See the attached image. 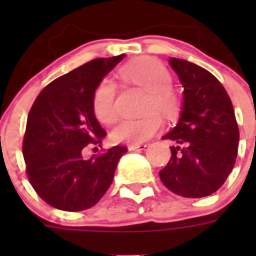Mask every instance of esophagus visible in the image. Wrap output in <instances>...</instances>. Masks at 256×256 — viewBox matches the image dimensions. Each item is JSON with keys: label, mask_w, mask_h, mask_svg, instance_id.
I'll use <instances>...</instances> for the list:
<instances>
[{"label": "esophagus", "mask_w": 256, "mask_h": 256, "mask_svg": "<svg viewBox=\"0 0 256 256\" xmlns=\"http://www.w3.org/2000/svg\"><path fill=\"white\" fill-rule=\"evenodd\" d=\"M146 148H148V144H128V148L130 152H142Z\"/></svg>", "instance_id": "1"}]
</instances>
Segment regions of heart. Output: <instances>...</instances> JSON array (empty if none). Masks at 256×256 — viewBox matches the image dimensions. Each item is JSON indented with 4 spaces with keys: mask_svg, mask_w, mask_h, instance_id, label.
<instances>
[{
    "mask_svg": "<svg viewBox=\"0 0 256 256\" xmlns=\"http://www.w3.org/2000/svg\"><path fill=\"white\" fill-rule=\"evenodd\" d=\"M120 76L132 85L148 92L144 110L150 112L140 118L122 120L112 132V140L122 144H140L162 128V120L154 110L168 118L174 116L179 108L178 96L170 88V72L156 58L134 60L120 69ZM116 94V84L110 78H104L96 86L92 96V110L100 124H112L118 118Z\"/></svg>",
    "mask_w": 256,
    "mask_h": 256,
    "instance_id": "1",
    "label": "heart"
}]
</instances>
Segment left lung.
Masks as SVG:
<instances>
[{
  "instance_id": "left-lung-1",
  "label": "left lung",
  "mask_w": 256,
  "mask_h": 256,
  "mask_svg": "<svg viewBox=\"0 0 256 256\" xmlns=\"http://www.w3.org/2000/svg\"><path fill=\"white\" fill-rule=\"evenodd\" d=\"M168 64L183 88V100L175 128L164 136L174 146L160 180L174 194L203 198L218 190L234 168L239 144L234 108L208 70L179 58Z\"/></svg>"
}]
</instances>
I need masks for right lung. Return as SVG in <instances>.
Returning <instances> with one entry per match:
<instances>
[{"instance_id": "add662e5", "label": "right lung", "mask_w": 256, "mask_h": 256, "mask_svg": "<svg viewBox=\"0 0 256 256\" xmlns=\"http://www.w3.org/2000/svg\"><path fill=\"white\" fill-rule=\"evenodd\" d=\"M126 54L98 58L54 80L34 100L26 124L22 154L30 184L50 206L82 211L98 203L128 148L114 146L84 160L88 144L106 136L92 110L100 81Z\"/></svg>"}]
</instances>
